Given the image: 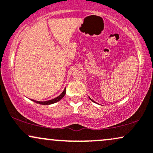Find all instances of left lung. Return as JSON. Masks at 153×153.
Segmentation results:
<instances>
[{
	"mask_svg": "<svg viewBox=\"0 0 153 153\" xmlns=\"http://www.w3.org/2000/svg\"><path fill=\"white\" fill-rule=\"evenodd\" d=\"M89 99H90V98H89ZM90 99L91 100V101H93V100H92V99Z\"/></svg>",
	"mask_w": 153,
	"mask_h": 153,
	"instance_id": "8db88e82",
	"label": "left lung"
}]
</instances>
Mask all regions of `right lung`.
Segmentation results:
<instances>
[{"label": "right lung", "instance_id": "add662e5", "mask_svg": "<svg viewBox=\"0 0 153 153\" xmlns=\"http://www.w3.org/2000/svg\"><path fill=\"white\" fill-rule=\"evenodd\" d=\"M65 93H66V88L64 89V91H63V92L62 93V94L59 95V96H57V98H55V99H53L52 100H49V101H34V100H31V101H34L35 103H39V104H42V105L52 104V103H54L57 102V101H60V100L62 99V98L65 96Z\"/></svg>", "mask_w": 153, "mask_h": 153}]
</instances>
